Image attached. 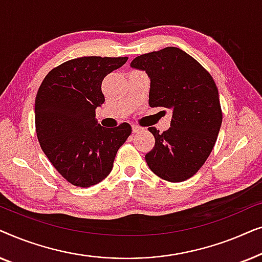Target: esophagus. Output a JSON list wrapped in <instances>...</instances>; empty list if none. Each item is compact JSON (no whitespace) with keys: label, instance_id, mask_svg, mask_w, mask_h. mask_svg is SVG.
Listing matches in <instances>:
<instances>
[{"label":"esophagus","instance_id":"1","mask_svg":"<svg viewBox=\"0 0 262 262\" xmlns=\"http://www.w3.org/2000/svg\"><path fill=\"white\" fill-rule=\"evenodd\" d=\"M142 128L137 126V125H132V132H135V134H137V132H141Z\"/></svg>","mask_w":262,"mask_h":262}]
</instances>
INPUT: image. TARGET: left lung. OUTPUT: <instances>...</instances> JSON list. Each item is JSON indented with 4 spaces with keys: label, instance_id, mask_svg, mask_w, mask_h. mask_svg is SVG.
I'll list each match as a JSON object with an SVG mask.
<instances>
[{
    "label": "left lung",
    "instance_id": "left-lung-1",
    "mask_svg": "<svg viewBox=\"0 0 262 262\" xmlns=\"http://www.w3.org/2000/svg\"><path fill=\"white\" fill-rule=\"evenodd\" d=\"M130 66L148 75L150 107L171 111L167 131L148 128L155 146L145 155L146 163L163 180H187L205 163L221 130L216 83L193 57L173 46L136 57Z\"/></svg>",
    "mask_w": 262,
    "mask_h": 262
}]
</instances>
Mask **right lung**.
Segmentation results:
<instances>
[{"label": "right lung", "instance_id": "obj_1", "mask_svg": "<svg viewBox=\"0 0 262 262\" xmlns=\"http://www.w3.org/2000/svg\"><path fill=\"white\" fill-rule=\"evenodd\" d=\"M127 57H80L46 75L35 98L38 141L57 171L71 185L91 187L113 168L118 149L131 135L130 124L107 128L95 118L105 102L102 80Z\"/></svg>", "mask_w": 262, "mask_h": 262}]
</instances>
